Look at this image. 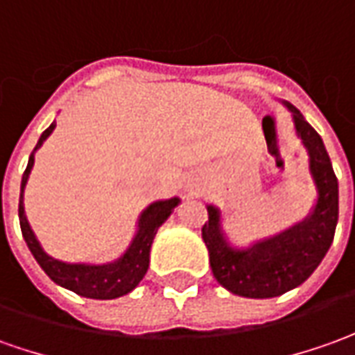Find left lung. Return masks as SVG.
Instances as JSON below:
<instances>
[{
	"label": "left lung",
	"instance_id": "8db88e82",
	"mask_svg": "<svg viewBox=\"0 0 355 355\" xmlns=\"http://www.w3.org/2000/svg\"><path fill=\"white\" fill-rule=\"evenodd\" d=\"M284 107L291 112L295 134L309 155V173L317 188V202L309 216L274 237L239 248L223 231L221 209L214 204L206 206L208 221L202 227V239L214 278L241 297H278L301 286L329 252L338 223V180L327 147L297 108L289 103Z\"/></svg>",
	"mask_w": 355,
	"mask_h": 355
}]
</instances>
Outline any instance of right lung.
<instances>
[{
	"label": "right lung",
	"instance_id": "add662e5",
	"mask_svg": "<svg viewBox=\"0 0 355 355\" xmlns=\"http://www.w3.org/2000/svg\"><path fill=\"white\" fill-rule=\"evenodd\" d=\"M56 128V122H52L50 126L42 132V136L38 139V144L33 149L28 165L23 173L21 180V196H19V221H21V231L25 239L26 247L33 252L36 262L40 264V268L48 274V278L56 282L58 286L73 291L81 297L89 299H116L130 293L136 288L137 284L144 279L147 268H149V250L153 245V239L157 235V229L165 223L168 216L173 214V209L180 204V198H168V200H157L153 204H149L137 218L136 235L132 239L130 247L120 259L107 262V264H87V262H64V260L52 259L50 254H46L42 245L38 243L35 231L31 229V223L25 216V194L26 180L35 165V153L38 147L46 141V137L50 136Z\"/></svg>",
	"mask_w": 355,
	"mask_h": 355
}]
</instances>
